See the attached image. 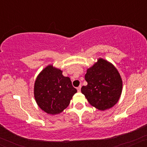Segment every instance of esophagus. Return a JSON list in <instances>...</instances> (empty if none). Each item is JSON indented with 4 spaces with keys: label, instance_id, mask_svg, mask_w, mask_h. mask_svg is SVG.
I'll use <instances>...</instances> for the list:
<instances>
[{
    "label": "esophagus",
    "instance_id": "34e87169",
    "mask_svg": "<svg viewBox=\"0 0 147 147\" xmlns=\"http://www.w3.org/2000/svg\"><path fill=\"white\" fill-rule=\"evenodd\" d=\"M81 88H82V86H79V87L77 88V91H78V92H80V91H81Z\"/></svg>",
    "mask_w": 147,
    "mask_h": 147
}]
</instances>
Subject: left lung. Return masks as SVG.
I'll use <instances>...</instances> for the list:
<instances>
[{
    "label": "left lung",
    "mask_w": 147,
    "mask_h": 147,
    "mask_svg": "<svg viewBox=\"0 0 147 147\" xmlns=\"http://www.w3.org/2000/svg\"><path fill=\"white\" fill-rule=\"evenodd\" d=\"M87 86L81 89L88 102L96 109L104 111L117 104L122 91V80L117 68L100 58L87 70Z\"/></svg>",
    "instance_id": "left-lung-1"
}]
</instances>
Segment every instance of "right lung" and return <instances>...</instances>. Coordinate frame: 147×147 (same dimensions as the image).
I'll list each match as a JSON object with an SVG mask.
<instances>
[{
	"mask_svg": "<svg viewBox=\"0 0 147 147\" xmlns=\"http://www.w3.org/2000/svg\"><path fill=\"white\" fill-rule=\"evenodd\" d=\"M77 89L60 69L49 65L37 76L34 94L40 108L47 113L57 115L68 107Z\"/></svg>",
	"mask_w": 147,
	"mask_h": 147,
	"instance_id": "right-lung-1",
	"label": "right lung"
}]
</instances>
